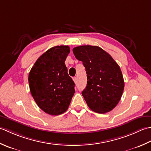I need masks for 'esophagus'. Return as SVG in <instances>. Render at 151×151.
<instances>
[{
  "instance_id": "34e87169",
  "label": "esophagus",
  "mask_w": 151,
  "mask_h": 151,
  "mask_svg": "<svg viewBox=\"0 0 151 151\" xmlns=\"http://www.w3.org/2000/svg\"><path fill=\"white\" fill-rule=\"evenodd\" d=\"M73 81H74L75 83H76L77 81H78V79H77L76 77H74V78H73Z\"/></svg>"
}]
</instances>
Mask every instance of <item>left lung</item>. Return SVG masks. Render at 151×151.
Masks as SVG:
<instances>
[{
	"label": "left lung",
	"mask_w": 151,
	"mask_h": 151,
	"mask_svg": "<svg viewBox=\"0 0 151 151\" xmlns=\"http://www.w3.org/2000/svg\"><path fill=\"white\" fill-rule=\"evenodd\" d=\"M73 53L85 68L87 83L82 95L88 107L98 113L111 111L118 104L124 91L119 66L98 46H78L73 49Z\"/></svg>",
	"instance_id": "8db88e82"
}]
</instances>
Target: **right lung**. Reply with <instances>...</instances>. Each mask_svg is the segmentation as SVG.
<instances>
[{
  "label": "right lung",
  "instance_id": "1",
  "mask_svg": "<svg viewBox=\"0 0 151 151\" xmlns=\"http://www.w3.org/2000/svg\"><path fill=\"white\" fill-rule=\"evenodd\" d=\"M69 53L68 45L51 47L37 59L29 72L30 93L37 105L47 114H63L75 93V83L64 64Z\"/></svg>",
  "mask_w": 151,
  "mask_h": 151
}]
</instances>
